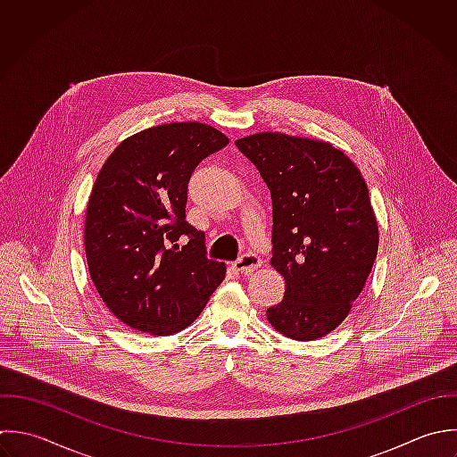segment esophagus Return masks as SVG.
Listing matches in <instances>:
<instances>
[{
	"label": "esophagus",
	"mask_w": 457,
	"mask_h": 457,
	"mask_svg": "<svg viewBox=\"0 0 457 457\" xmlns=\"http://www.w3.org/2000/svg\"><path fill=\"white\" fill-rule=\"evenodd\" d=\"M262 265V258L256 253H245L244 256H240L233 267L244 274H251L253 270H256Z\"/></svg>",
	"instance_id": "obj_1"
}]
</instances>
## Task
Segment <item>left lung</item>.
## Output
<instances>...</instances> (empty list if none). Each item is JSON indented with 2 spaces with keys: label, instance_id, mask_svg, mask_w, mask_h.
Wrapping results in <instances>:
<instances>
[{
  "label": "left lung",
  "instance_id": "8db88e82",
  "mask_svg": "<svg viewBox=\"0 0 457 457\" xmlns=\"http://www.w3.org/2000/svg\"><path fill=\"white\" fill-rule=\"evenodd\" d=\"M235 144L272 197L270 263L287 285L267 319L288 338H322L345 320L378 256L367 183L329 142L267 131Z\"/></svg>",
  "mask_w": 457,
  "mask_h": 457
}]
</instances>
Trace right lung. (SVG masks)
<instances>
[{"label":"right lung","instance_id":"obj_1","mask_svg":"<svg viewBox=\"0 0 457 457\" xmlns=\"http://www.w3.org/2000/svg\"><path fill=\"white\" fill-rule=\"evenodd\" d=\"M228 137L203 122L153 126L122 140L101 167L87 206L88 272L106 308L154 337L190 326L222 283L204 233L185 220L195 167ZM186 240L179 250L175 242Z\"/></svg>","mask_w":457,"mask_h":457}]
</instances>
